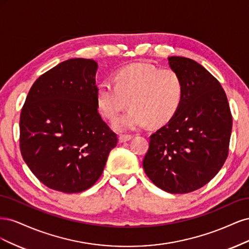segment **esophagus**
Listing matches in <instances>:
<instances>
[{"instance_id":"34e87169","label":"esophagus","mask_w":249,"mask_h":249,"mask_svg":"<svg viewBox=\"0 0 249 249\" xmlns=\"http://www.w3.org/2000/svg\"><path fill=\"white\" fill-rule=\"evenodd\" d=\"M133 138L132 135H120L119 136V142H126V141H130Z\"/></svg>"}]
</instances>
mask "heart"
<instances>
[{"mask_svg":"<svg viewBox=\"0 0 249 249\" xmlns=\"http://www.w3.org/2000/svg\"><path fill=\"white\" fill-rule=\"evenodd\" d=\"M184 97V83L170 69L138 62L119 70L114 84L105 80L97 86L96 105L101 114L114 120L129 105L132 109L117 118V131H132L145 126L162 125L176 115Z\"/></svg>","mask_w":249,"mask_h":249,"instance_id":"b5f03b06","label":"heart"}]
</instances>
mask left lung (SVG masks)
Returning a JSON list of instances; mask_svg holds the SVG:
<instances>
[{
	"instance_id": "8db88e82",
	"label": "left lung",
	"mask_w": 249,
	"mask_h": 249,
	"mask_svg": "<svg viewBox=\"0 0 249 249\" xmlns=\"http://www.w3.org/2000/svg\"><path fill=\"white\" fill-rule=\"evenodd\" d=\"M184 97L169 122L149 137L143 169L160 189L189 193L208 184L229 154L232 119L220 83L192 59L172 56Z\"/></svg>"
}]
</instances>
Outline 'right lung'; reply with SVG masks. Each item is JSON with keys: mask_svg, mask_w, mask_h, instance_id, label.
<instances>
[{"mask_svg": "<svg viewBox=\"0 0 249 249\" xmlns=\"http://www.w3.org/2000/svg\"><path fill=\"white\" fill-rule=\"evenodd\" d=\"M97 63L73 58L30 89L19 119V147L33 175L53 190L79 193L102 176L117 137L96 105Z\"/></svg>", "mask_w": 249, "mask_h": 249, "instance_id": "1", "label": "right lung"}]
</instances>
